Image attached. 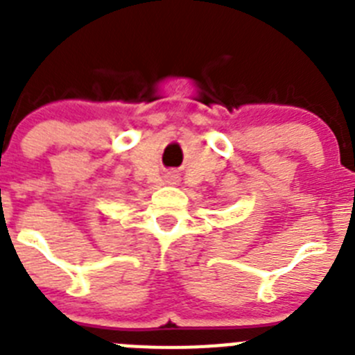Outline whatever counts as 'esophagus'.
I'll list each match as a JSON object with an SVG mask.
<instances>
[{"label": "esophagus", "mask_w": 355, "mask_h": 355, "mask_svg": "<svg viewBox=\"0 0 355 355\" xmlns=\"http://www.w3.org/2000/svg\"><path fill=\"white\" fill-rule=\"evenodd\" d=\"M178 181H180V180H178V175H175V174H168L167 175V183L168 184H175Z\"/></svg>", "instance_id": "34e87169"}]
</instances>
